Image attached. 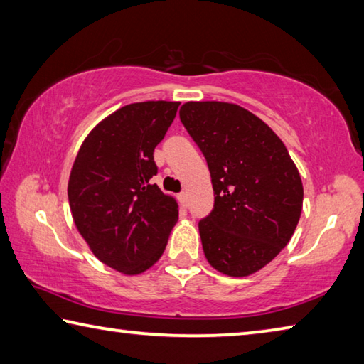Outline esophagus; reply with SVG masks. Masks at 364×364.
Wrapping results in <instances>:
<instances>
[{
	"label": "esophagus",
	"mask_w": 364,
	"mask_h": 364,
	"mask_svg": "<svg viewBox=\"0 0 364 364\" xmlns=\"http://www.w3.org/2000/svg\"><path fill=\"white\" fill-rule=\"evenodd\" d=\"M178 201H181V205H182L183 208H187V201H188L187 192H182V193H178Z\"/></svg>",
	"instance_id": "34e87169"
}]
</instances>
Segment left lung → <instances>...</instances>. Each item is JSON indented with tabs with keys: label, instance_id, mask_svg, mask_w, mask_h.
<instances>
[{
	"label": "left lung",
	"instance_id": "1",
	"mask_svg": "<svg viewBox=\"0 0 364 364\" xmlns=\"http://www.w3.org/2000/svg\"><path fill=\"white\" fill-rule=\"evenodd\" d=\"M181 121L208 161L214 209L198 228L215 270L250 277L289 243L304 187L284 144L256 114L228 102H187Z\"/></svg>",
	"mask_w": 364,
	"mask_h": 364
}]
</instances>
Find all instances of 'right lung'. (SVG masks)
I'll return each instance as SVG.
<instances>
[{"label": "right lung", "mask_w": 364, "mask_h": 364, "mask_svg": "<svg viewBox=\"0 0 364 364\" xmlns=\"http://www.w3.org/2000/svg\"><path fill=\"white\" fill-rule=\"evenodd\" d=\"M181 102L149 100L121 107L87 134L68 178L76 228L102 264L139 275L161 257L178 219L177 201L151 177L153 150Z\"/></svg>", "instance_id": "right-lung-1"}]
</instances>
